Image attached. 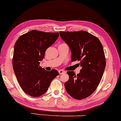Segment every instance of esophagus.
Returning <instances> with one entry per match:
<instances>
[{
  "label": "esophagus",
  "mask_w": 121,
  "mask_h": 121,
  "mask_svg": "<svg viewBox=\"0 0 121 121\" xmlns=\"http://www.w3.org/2000/svg\"><path fill=\"white\" fill-rule=\"evenodd\" d=\"M59 73L60 74H62L63 73H65V71H64V70H59Z\"/></svg>",
  "instance_id": "obj_1"
}]
</instances>
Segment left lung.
Wrapping results in <instances>:
<instances>
[{"label": "left lung", "instance_id": "obj_1", "mask_svg": "<svg viewBox=\"0 0 121 121\" xmlns=\"http://www.w3.org/2000/svg\"><path fill=\"white\" fill-rule=\"evenodd\" d=\"M60 35L70 47L71 61H80L79 74L67 71L69 76L65 82L67 93L75 99L90 96L98 86L105 68V58L101 42L97 37L85 30L60 32Z\"/></svg>", "mask_w": 121, "mask_h": 121}]
</instances>
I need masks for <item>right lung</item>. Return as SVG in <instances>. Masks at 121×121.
<instances>
[{
	"mask_svg": "<svg viewBox=\"0 0 121 121\" xmlns=\"http://www.w3.org/2000/svg\"><path fill=\"white\" fill-rule=\"evenodd\" d=\"M59 33L32 30L18 38L14 45L12 63L20 86L33 97L42 95L48 90L52 80L59 73L47 71L39 66L46 50L53 44Z\"/></svg>",
	"mask_w": 121,
	"mask_h": 121,
	"instance_id": "right-lung-1",
	"label": "right lung"
}]
</instances>
